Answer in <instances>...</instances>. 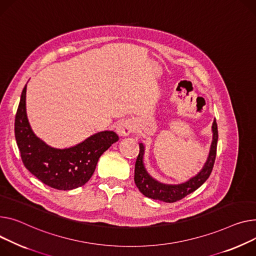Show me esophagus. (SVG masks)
Instances as JSON below:
<instances>
[{
  "mask_svg": "<svg viewBox=\"0 0 256 256\" xmlns=\"http://www.w3.org/2000/svg\"><path fill=\"white\" fill-rule=\"evenodd\" d=\"M116 132L120 137H126V136L134 132V126L130 122L124 120L122 122H119V124L116 128Z\"/></svg>",
  "mask_w": 256,
  "mask_h": 256,
  "instance_id": "1",
  "label": "esophagus"
}]
</instances>
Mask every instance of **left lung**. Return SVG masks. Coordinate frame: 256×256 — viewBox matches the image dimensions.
I'll return each mask as SVG.
<instances>
[{
    "label": "left lung",
    "mask_w": 256,
    "mask_h": 256,
    "mask_svg": "<svg viewBox=\"0 0 256 256\" xmlns=\"http://www.w3.org/2000/svg\"><path fill=\"white\" fill-rule=\"evenodd\" d=\"M213 132V140L211 144V149L208 160L202 168V171L188 181L181 184H164L153 179L146 171L143 164V156H144V145L142 143L139 144L140 152L134 164V183L137 185L139 190L147 198L158 200L166 202H174L187 194H190L196 190L200 186L202 185L209 176L214 166L215 158H216V148L218 141V130L216 120H214L212 126Z\"/></svg>",
    "instance_id": "obj_1"
}]
</instances>
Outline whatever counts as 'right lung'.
<instances>
[{
    "mask_svg": "<svg viewBox=\"0 0 256 256\" xmlns=\"http://www.w3.org/2000/svg\"><path fill=\"white\" fill-rule=\"evenodd\" d=\"M26 85L15 115L14 132L24 166L44 184L60 190H75L92 176L100 156L119 140L113 130L100 132L76 146L58 149L34 134L26 111Z\"/></svg>",
    "mask_w": 256,
    "mask_h": 256,
    "instance_id": "1",
    "label": "right lung"
}]
</instances>
